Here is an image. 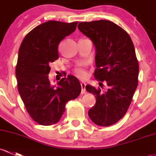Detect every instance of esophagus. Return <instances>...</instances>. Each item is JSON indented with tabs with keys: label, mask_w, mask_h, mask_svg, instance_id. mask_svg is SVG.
Wrapping results in <instances>:
<instances>
[{
	"label": "esophagus",
	"mask_w": 156,
	"mask_h": 156,
	"mask_svg": "<svg viewBox=\"0 0 156 156\" xmlns=\"http://www.w3.org/2000/svg\"><path fill=\"white\" fill-rule=\"evenodd\" d=\"M81 93H84L85 92H86V89H85V87H86V83L84 82H81Z\"/></svg>",
	"instance_id": "obj_1"
}]
</instances>
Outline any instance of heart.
Masks as SVG:
<instances>
[{"mask_svg": "<svg viewBox=\"0 0 156 156\" xmlns=\"http://www.w3.org/2000/svg\"><path fill=\"white\" fill-rule=\"evenodd\" d=\"M75 73L80 78H85L87 76V73L82 66H78L75 68Z\"/></svg>", "mask_w": 156, "mask_h": 156, "instance_id": "b5f03b06", "label": "heart"}]
</instances>
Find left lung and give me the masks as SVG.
<instances>
[{"instance_id": "obj_1", "label": "left lung", "mask_w": 156, "mask_h": 156, "mask_svg": "<svg viewBox=\"0 0 156 156\" xmlns=\"http://www.w3.org/2000/svg\"><path fill=\"white\" fill-rule=\"evenodd\" d=\"M78 28L96 48L95 78L108 86L102 92L87 85V91L96 97L88 115L98 126L114 125L127 112L138 84L139 65L134 44L122 27L108 20L81 22Z\"/></svg>"}]
</instances>
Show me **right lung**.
I'll return each mask as SVG.
<instances>
[{
    "instance_id": "1",
    "label": "right lung",
    "mask_w": 156,
    "mask_h": 156,
    "mask_svg": "<svg viewBox=\"0 0 156 156\" xmlns=\"http://www.w3.org/2000/svg\"><path fill=\"white\" fill-rule=\"evenodd\" d=\"M78 22L48 21L29 32L19 50L16 76L26 110L37 123L51 126L60 121L69 100L81 91L76 77L69 75L56 85L48 78L49 64L59 58L58 45L75 30Z\"/></svg>"
}]
</instances>
